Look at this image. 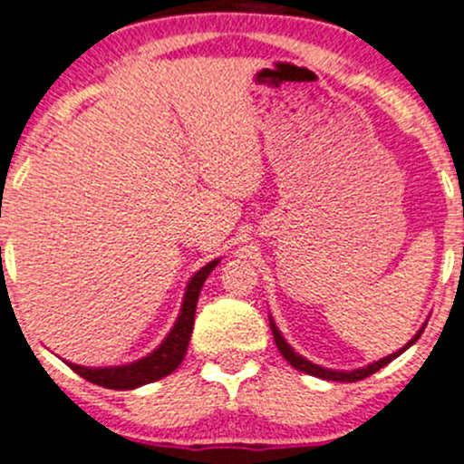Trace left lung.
<instances>
[{"instance_id": "left-lung-1", "label": "left lung", "mask_w": 464, "mask_h": 464, "mask_svg": "<svg viewBox=\"0 0 464 464\" xmlns=\"http://www.w3.org/2000/svg\"><path fill=\"white\" fill-rule=\"evenodd\" d=\"M268 320H270V329H273L275 345H277V350L282 352V356H284V359H286L288 363L293 365V368H295V370H300V372H306V374H311V377L324 379V382H361V379H365V377H370V374L379 372V370H382L383 365H388L390 361H392V359H397L399 354H403V352H406L408 347L412 345V343H417V338L421 336V332H424V327H426V323L421 324V327H420V332H417L415 336H412L411 341H408L406 345L401 347V350L392 352V354H390V356H383V359L374 361V363L365 365V368H356V370H332V368H323V365H318V363H311L309 359H304V356H302V354H297V352L293 350L291 345H288V343H286V338L282 336V332H279V327H277V324H275L273 315H270V314H268Z\"/></svg>"}]
</instances>
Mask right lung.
<instances>
[{
	"label": "right lung",
	"mask_w": 464,
	"mask_h": 464,
	"mask_svg": "<svg viewBox=\"0 0 464 464\" xmlns=\"http://www.w3.org/2000/svg\"><path fill=\"white\" fill-rule=\"evenodd\" d=\"M221 264V259H214L209 264H205L198 273H194V277L187 282L185 295H182L180 314H178L176 323H173L171 332L164 336V341L155 347L153 352H149L141 359L132 361V363L123 365H108V368H87V365H76L65 361L76 374H81L87 382L96 383V386H103L110 390H135L146 383H153L158 379L169 377L178 365L182 363L187 354V347H189L191 332H194V318H196V304H198L200 288H203L205 279L209 277L217 266Z\"/></svg>",
	"instance_id": "obj_1"
}]
</instances>
